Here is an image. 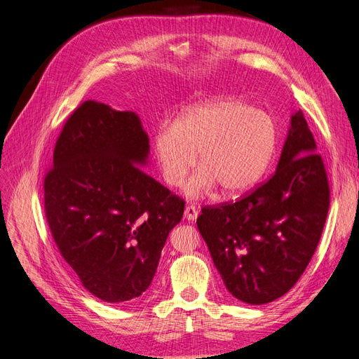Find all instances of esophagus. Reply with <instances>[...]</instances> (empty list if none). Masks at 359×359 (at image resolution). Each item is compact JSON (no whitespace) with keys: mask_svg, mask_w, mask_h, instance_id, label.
Returning <instances> with one entry per match:
<instances>
[{"mask_svg":"<svg viewBox=\"0 0 359 359\" xmlns=\"http://www.w3.org/2000/svg\"><path fill=\"white\" fill-rule=\"evenodd\" d=\"M198 215H199V211H198L196 206H194V205H187L186 206V211H184V217H186L189 222L196 220Z\"/></svg>","mask_w":359,"mask_h":359,"instance_id":"34e87169","label":"esophagus"}]
</instances>
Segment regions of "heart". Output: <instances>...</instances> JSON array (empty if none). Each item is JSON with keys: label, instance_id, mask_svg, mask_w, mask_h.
<instances>
[{"label": "heart", "instance_id": "obj_1", "mask_svg": "<svg viewBox=\"0 0 359 359\" xmlns=\"http://www.w3.org/2000/svg\"><path fill=\"white\" fill-rule=\"evenodd\" d=\"M277 147V128L266 114L235 97L194 104L175 121L161 124L153 149L161 177L180 187L196 163L201 169L187 194L202 196L219 186L224 196L252 189L264 177Z\"/></svg>", "mask_w": 359, "mask_h": 359}]
</instances>
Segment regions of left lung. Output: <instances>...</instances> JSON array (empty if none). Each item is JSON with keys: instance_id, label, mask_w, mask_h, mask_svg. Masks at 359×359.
<instances>
[{"instance_id": "8db88e82", "label": "left lung", "mask_w": 359, "mask_h": 359, "mask_svg": "<svg viewBox=\"0 0 359 359\" xmlns=\"http://www.w3.org/2000/svg\"><path fill=\"white\" fill-rule=\"evenodd\" d=\"M328 210L323 160L298 111L273 177L236 202L203 206L196 223L227 292L260 306L283 297L306 271Z\"/></svg>"}]
</instances>
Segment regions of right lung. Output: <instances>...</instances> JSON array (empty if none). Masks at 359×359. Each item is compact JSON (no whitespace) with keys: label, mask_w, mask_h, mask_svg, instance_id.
Here are the masks:
<instances>
[{"label":"right lung","mask_w":359,"mask_h":359,"mask_svg":"<svg viewBox=\"0 0 359 359\" xmlns=\"http://www.w3.org/2000/svg\"><path fill=\"white\" fill-rule=\"evenodd\" d=\"M149 139L135 112L86 100L64 124L46 173L45 212L61 256L106 302L149 287L184 202L139 166Z\"/></svg>","instance_id":"right-lung-1"}]
</instances>
